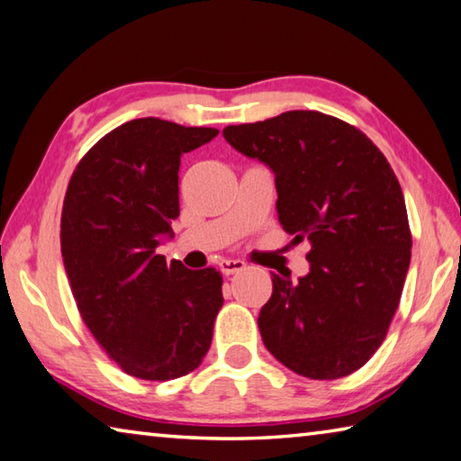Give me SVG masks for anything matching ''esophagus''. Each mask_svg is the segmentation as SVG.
I'll return each instance as SVG.
<instances>
[{"label": "esophagus", "mask_w": 461, "mask_h": 461, "mask_svg": "<svg viewBox=\"0 0 461 461\" xmlns=\"http://www.w3.org/2000/svg\"><path fill=\"white\" fill-rule=\"evenodd\" d=\"M241 270H246V262H241V259H221L220 262V272L223 276H233Z\"/></svg>", "instance_id": "obj_1"}]
</instances>
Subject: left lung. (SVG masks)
<instances>
[{"label": "left lung", "instance_id": "8db88e82", "mask_svg": "<svg viewBox=\"0 0 461 461\" xmlns=\"http://www.w3.org/2000/svg\"><path fill=\"white\" fill-rule=\"evenodd\" d=\"M241 155L276 175L278 220L308 240L311 272L272 276L258 318L266 348L308 379L355 373L387 337L411 262L403 191L387 158L353 124L316 111L225 127Z\"/></svg>", "mask_w": 461, "mask_h": 461}]
</instances>
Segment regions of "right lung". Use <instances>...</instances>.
I'll use <instances>...</instances> for the list:
<instances>
[{"instance_id":"1","label":"right lung","mask_w":461,"mask_h":461,"mask_svg":"<svg viewBox=\"0 0 461 461\" xmlns=\"http://www.w3.org/2000/svg\"><path fill=\"white\" fill-rule=\"evenodd\" d=\"M217 132L129 121L80 158L66 189L60 244L74 300L98 345L137 379H177L212 347L221 274L167 264L155 249L179 217L181 155Z\"/></svg>"}]
</instances>
